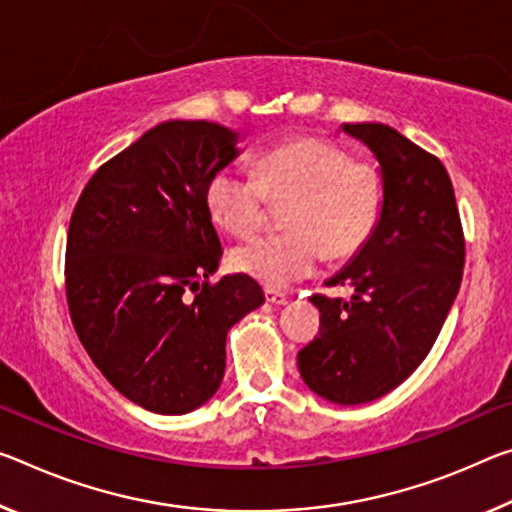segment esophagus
Here are the masks:
<instances>
[{"mask_svg": "<svg viewBox=\"0 0 512 512\" xmlns=\"http://www.w3.org/2000/svg\"><path fill=\"white\" fill-rule=\"evenodd\" d=\"M264 296H266V300H269V303H273V305H285V303H287V294H285V291H278V289L266 287V289H264Z\"/></svg>", "mask_w": 512, "mask_h": 512, "instance_id": "esophagus-1", "label": "esophagus"}]
</instances>
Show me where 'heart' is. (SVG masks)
Listing matches in <instances>:
<instances>
[{"label": "heart", "mask_w": 512, "mask_h": 512, "mask_svg": "<svg viewBox=\"0 0 512 512\" xmlns=\"http://www.w3.org/2000/svg\"><path fill=\"white\" fill-rule=\"evenodd\" d=\"M207 212L221 230L243 237L273 205H285V232L239 243L230 266L266 287H287L316 271L323 257L344 262L367 246L383 218L387 180L373 161L351 159L342 145L300 136L262 152L255 175L221 168L205 189Z\"/></svg>", "instance_id": "heart-1"}]
</instances>
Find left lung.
Returning a JSON list of instances; mask_svg holds the SVG:
<instances>
[{
	"instance_id": "8db88e82",
	"label": "left lung",
	"mask_w": 512,
	"mask_h": 512,
	"mask_svg": "<svg viewBox=\"0 0 512 512\" xmlns=\"http://www.w3.org/2000/svg\"><path fill=\"white\" fill-rule=\"evenodd\" d=\"M387 180L380 223L351 264L326 282L351 298L316 294L319 337L298 353V371L314 394L332 403L376 401L415 371L431 351L458 296L465 237L449 173L380 123H346Z\"/></svg>"
}]
</instances>
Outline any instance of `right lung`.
<instances>
[{
  "label": "right lung",
  "instance_id": "obj_1",
  "mask_svg": "<svg viewBox=\"0 0 512 512\" xmlns=\"http://www.w3.org/2000/svg\"><path fill=\"white\" fill-rule=\"evenodd\" d=\"M237 143L207 120L152 127L97 168L70 218L66 296L79 342L120 394L159 415L212 399L227 332L264 303L248 275L209 282L223 248L205 189Z\"/></svg>",
  "mask_w": 512,
  "mask_h": 512
}]
</instances>
